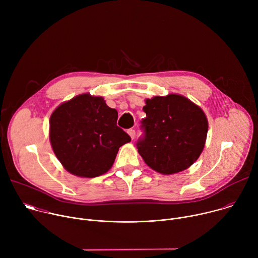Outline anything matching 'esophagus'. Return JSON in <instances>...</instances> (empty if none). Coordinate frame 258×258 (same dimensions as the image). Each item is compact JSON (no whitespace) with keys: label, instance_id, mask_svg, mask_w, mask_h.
Returning <instances> with one entry per match:
<instances>
[{"label":"esophagus","instance_id":"obj_1","mask_svg":"<svg viewBox=\"0 0 258 258\" xmlns=\"http://www.w3.org/2000/svg\"><path fill=\"white\" fill-rule=\"evenodd\" d=\"M127 133H128V135L131 136V138H132L133 140L136 138V131H135V130H133V128H130V130L127 131Z\"/></svg>","mask_w":258,"mask_h":258}]
</instances>
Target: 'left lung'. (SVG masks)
Returning <instances> with one entry per match:
<instances>
[{
    "mask_svg": "<svg viewBox=\"0 0 258 258\" xmlns=\"http://www.w3.org/2000/svg\"><path fill=\"white\" fill-rule=\"evenodd\" d=\"M146 117L138 152L152 169L171 174L190 167L200 156L208 122L202 109L180 95L156 96L146 100Z\"/></svg>",
    "mask_w": 258,
    "mask_h": 258,
    "instance_id": "1",
    "label": "left lung"
}]
</instances>
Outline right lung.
Listing matches in <instances>:
<instances>
[{"mask_svg":"<svg viewBox=\"0 0 258 258\" xmlns=\"http://www.w3.org/2000/svg\"><path fill=\"white\" fill-rule=\"evenodd\" d=\"M118 113L102 97L83 94L61 104L50 118L55 155L70 173L95 177L111 168L131 137L117 126Z\"/></svg>","mask_w":258,"mask_h":258,"instance_id":"right-lung-1","label":"right lung"}]
</instances>
